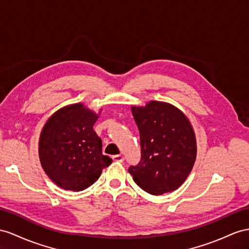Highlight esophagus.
I'll return each instance as SVG.
<instances>
[{"label": "esophagus", "instance_id": "1", "mask_svg": "<svg viewBox=\"0 0 249 249\" xmlns=\"http://www.w3.org/2000/svg\"><path fill=\"white\" fill-rule=\"evenodd\" d=\"M112 160L116 161V162H123L124 161V157L121 156V155H116L112 157Z\"/></svg>", "mask_w": 249, "mask_h": 249}]
</instances>
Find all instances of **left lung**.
I'll use <instances>...</instances> for the list:
<instances>
[{"instance_id": "obj_1", "label": "left lung", "mask_w": 249, "mask_h": 249, "mask_svg": "<svg viewBox=\"0 0 249 249\" xmlns=\"http://www.w3.org/2000/svg\"><path fill=\"white\" fill-rule=\"evenodd\" d=\"M131 112L141 143V161L128 168L133 181L155 196L178 189L196 157V135L188 118L179 108L160 101L132 106Z\"/></svg>"}]
</instances>
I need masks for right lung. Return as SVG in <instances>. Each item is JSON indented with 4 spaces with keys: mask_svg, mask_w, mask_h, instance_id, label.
Instances as JSON below:
<instances>
[{
    "mask_svg": "<svg viewBox=\"0 0 249 249\" xmlns=\"http://www.w3.org/2000/svg\"><path fill=\"white\" fill-rule=\"evenodd\" d=\"M99 114L82 103L70 104L56 110L43 126L39 158L55 185L84 190L111 164V159L102 154V140L93 130Z\"/></svg>",
    "mask_w": 249,
    "mask_h": 249,
    "instance_id": "add662e5",
    "label": "right lung"
}]
</instances>
